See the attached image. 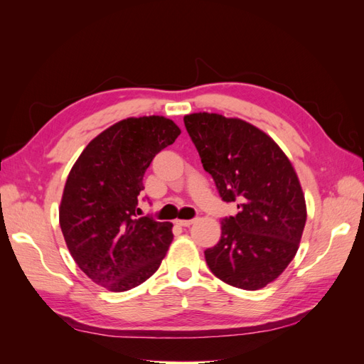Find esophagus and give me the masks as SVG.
Masks as SVG:
<instances>
[{
  "instance_id": "esophagus-1",
  "label": "esophagus",
  "mask_w": 364,
  "mask_h": 364,
  "mask_svg": "<svg viewBox=\"0 0 364 364\" xmlns=\"http://www.w3.org/2000/svg\"><path fill=\"white\" fill-rule=\"evenodd\" d=\"M194 222H196V220H176V225L183 226V228H188V226H191Z\"/></svg>"
}]
</instances>
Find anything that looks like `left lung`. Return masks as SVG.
Listing matches in <instances>:
<instances>
[{
    "mask_svg": "<svg viewBox=\"0 0 364 364\" xmlns=\"http://www.w3.org/2000/svg\"><path fill=\"white\" fill-rule=\"evenodd\" d=\"M183 123L222 199L240 209L222 220L220 241L205 250L208 267L232 287H266L294 258L306 222L294 167L266 132L245 119L197 112Z\"/></svg>",
    "mask_w": 364,
    "mask_h": 364,
    "instance_id": "left-lung-1",
    "label": "left lung"
}]
</instances>
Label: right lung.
Returning <instances> with one entry per match:
<instances>
[{
    "mask_svg": "<svg viewBox=\"0 0 364 364\" xmlns=\"http://www.w3.org/2000/svg\"><path fill=\"white\" fill-rule=\"evenodd\" d=\"M181 135L174 121L130 117L85 147L65 182L59 223L77 266L109 291H127L155 273L173 241V225L139 217L142 178Z\"/></svg>",
    "mask_w": 364,
    "mask_h": 364,
    "instance_id": "1",
    "label": "right lung"
}]
</instances>
